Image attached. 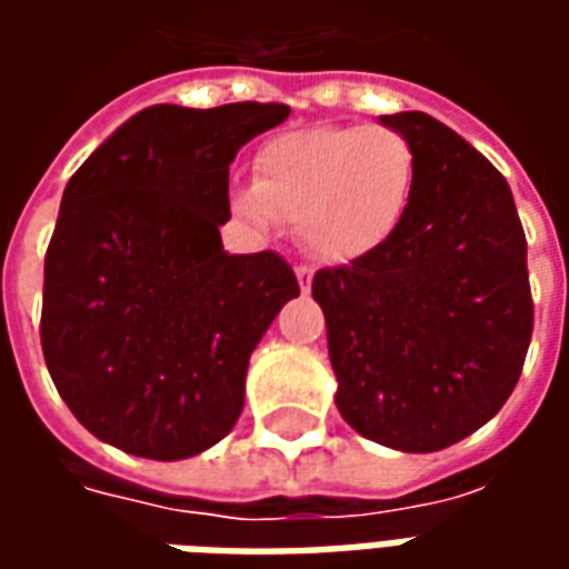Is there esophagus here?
<instances>
[{"label": "esophagus", "mask_w": 569, "mask_h": 569, "mask_svg": "<svg viewBox=\"0 0 569 569\" xmlns=\"http://www.w3.org/2000/svg\"><path fill=\"white\" fill-rule=\"evenodd\" d=\"M296 277H298V289H301V292H310V283H313V271L301 264V268H296Z\"/></svg>", "instance_id": "obj_1"}]
</instances>
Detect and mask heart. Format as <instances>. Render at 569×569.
<instances>
[{
	"instance_id": "obj_1",
	"label": "heart",
	"mask_w": 569,
	"mask_h": 569,
	"mask_svg": "<svg viewBox=\"0 0 569 569\" xmlns=\"http://www.w3.org/2000/svg\"><path fill=\"white\" fill-rule=\"evenodd\" d=\"M252 173L228 191L237 219L261 234L296 222L310 256L353 264L402 224L418 158L390 128H305L264 142Z\"/></svg>"
}]
</instances>
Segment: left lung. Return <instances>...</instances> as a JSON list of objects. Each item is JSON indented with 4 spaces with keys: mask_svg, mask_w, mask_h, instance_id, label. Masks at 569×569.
Instances as JSON below:
<instances>
[{
    "mask_svg": "<svg viewBox=\"0 0 569 569\" xmlns=\"http://www.w3.org/2000/svg\"><path fill=\"white\" fill-rule=\"evenodd\" d=\"M402 133L418 179L396 234L369 259L322 268L335 406L359 436L441 451L485 427L521 378L533 301L512 188L427 112L378 118Z\"/></svg>",
    "mask_w": 569,
    "mask_h": 569,
    "instance_id": "obj_1",
    "label": "left lung"
}]
</instances>
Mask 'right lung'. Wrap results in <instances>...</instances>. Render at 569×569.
Masks as SVG:
<instances>
[{
    "mask_svg": "<svg viewBox=\"0 0 569 569\" xmlns=\"http://www.w3.org/2000/svg\"><path fill=\"white\" fill-rule=\"evenodd\" d=\"M286 118L280 103L149 106L63 188L44 362L76 420L118 451L186 460L234 429L249 357L298 280L277 252H224L228 167Z\"/></svg>",
    "mask_w": 569,
    "mask_h": 569,
    "instance_id": "obj_1",
    "label": "right lung"
}]
</instances>
